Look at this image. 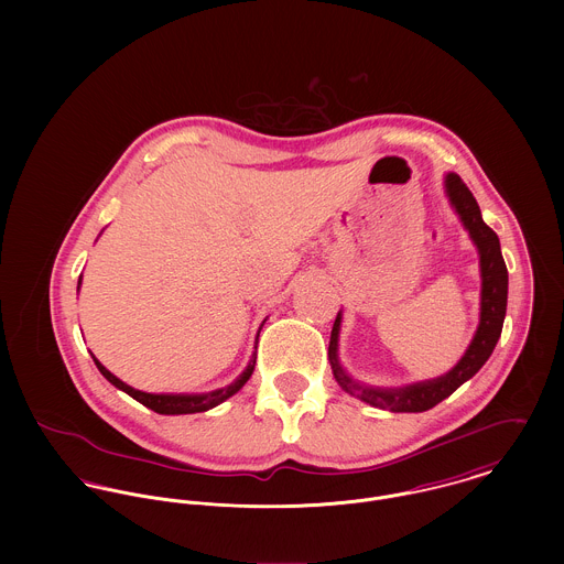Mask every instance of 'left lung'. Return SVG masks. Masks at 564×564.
<instances>
[{"instance_id":"left-lung-1","label":"left lung","mask_w":564,"mask_h":564,"mask_svg":"<svg viewBox=\"0 0 564 564\" xmlns=\"http://www.w3.org/2000/svg\"><path fill=\"white\" fill-rule=\"evenodd\" d=\"M445 193L449 197V204L458 213L463 226L469 230L471 241L476 242L480 253V273H482V302H480V325L476 329V336L465 351V356L458 360V365L436 378L425 380L416 384H408L402 389H376L360 384L351 380L345 369L338 362V332H340V313L336 315V322L332 325L329 334V365L332 373L338 382V387L358 398L360 402L371 403L382 410L391 412H423L434 408L436 403L449 398L460 384L471 380L480 369L488 356L492 354L501 327L506 317V302H508V269L499 249L497 235L484 224L480 206L474 197V193L467 188V184L456 173L445 175Z\"/></svg>"}]
</instances>
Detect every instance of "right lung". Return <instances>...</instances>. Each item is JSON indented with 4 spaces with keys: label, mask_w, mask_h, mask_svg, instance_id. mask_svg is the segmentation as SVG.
<instances>
[{
    "label": "right lung",
    "mask_w": 564,
    "mask_h": 564,
    "mask_svg": "<svg viewBox=\"0 0 564 564\" xmlns=\"http://www.w3.org/2000/svg\"><path fill=\"white\" fill-rule=\"evenodd\" d=\"M80 282L82 275L80 280H78V291H80ZM93 360H95L99 373H101L112 387H117L119 391L128 393L130 398H134L137 402L148 405L150 410H154V412H159V414H193V412H206V410H210V408L226 402L228 398H232L235 393L241 391L242 387H245V382L251 378L253 365H256V356H251L247 369L242 371L241 376H239L232 384H228V387H224V389H217V391H210V393H202V395H173V393L169 395V393H161V395H156V393H143V391H137V389L128 387V384L121 382L117 376H112L95 356H93Z\"/></svg>",
    "instance_id": "1"
}]
</instances>
